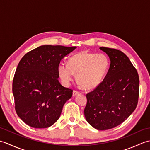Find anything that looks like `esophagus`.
<instances>
[{
	"label": "esophagus",
	"instance_id": "obj_1",
	"mask_svg": "<svg viewBox=\"0 0 150 150\" xmlns=\"http://www.w3.org/2000/svg\"><path fill=\"white\" fill-rule=\"evenodd\" d=\"M79 91H75V90H74L73 91V96H76V95H79Z\"/></svg>",
	"mask_w": 150,
	"mask_h": 150
}]
</instances>
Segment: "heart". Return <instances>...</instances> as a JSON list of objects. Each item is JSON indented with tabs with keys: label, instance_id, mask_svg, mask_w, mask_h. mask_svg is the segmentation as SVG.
<instances>
[{
	"label": "heart",
	"instance_id": "b5f03b06",
	"mask_svg": "<svg viewBox=\"0 0 150 150\" xmlns=\"http://www.w3.org/2000/svg\"><path fill=\"white\" fill-rule=\"evenodd\" d=\"M109 66V59L104 54L81 52L70 57L68 64L59 63L57 71L64 85L71 84L75 74L82 88L93 90L102 83Z\"/></svg>",
	"mask_w": 150,
	"mask_h": 150
}]
</instances>
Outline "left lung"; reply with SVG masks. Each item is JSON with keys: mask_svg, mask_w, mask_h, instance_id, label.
I'll list each match as a JSON object with an SVG mask.
<instances>
[{"mask_svg": "<svg viewBox=\"0 0 150 150\" xmlns=\"http://www.w3.org/2000/svg\"><path fill=\"white\" fill-rule=\"evenodd\" d=\"M110 60V68L102 83L86 95L84 116L98 130L119 125L137 107L139 93L138 73L129 58L120 51L101 47Z\"/></svg>", "mask_w": 150, "mask_h": 150, "instance_id": "left-lung-1", "label": "left lung"}]
</instances>
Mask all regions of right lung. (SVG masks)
<instances>
[{"label": "right lung", "mask_w": 150, "mask_h": 150, "mask_svg": "<svg viewBox=\"0 0 150 150\" xmlns=\"http://www.w3.org/2000/svg\"><path fill=\"white\" fill-rule=\"evenodd\" d=\"M76 47L42 45L19 62L13 81L15 110L32 128H46L59 119L73 90L60 84L57 67Z\"/></svg>", "instance_id": "1"}]
</instances>
